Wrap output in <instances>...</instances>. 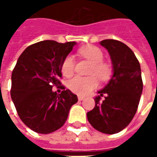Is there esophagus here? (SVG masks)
Wrapping results in <instances>:
<instances>
[{"mask_svg":"<svg viewBox=\"0 0 157 157\" xmlns=\"http://www.w3.org/2000/svg\"><path fill=\"white\" fill-rule=\"evenodd\" d=\"M78 100H79V101H82V100H84L85 97H83V96H78Z\"/></svg>","mask_w":157,"mask_h":157,"instance_id":"obj_1","label":"esophagus"}]
</instances>
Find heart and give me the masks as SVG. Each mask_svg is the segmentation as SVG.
<instances>
[{"instance_id": "1", "label": "heart", "mask_w": 157, "mask_h": 157, "mask_svg": "<svg viewBox=\"0 0 157 157\" xmlns=\"http://www.w3.org/2000/svg\"><path fill=\"white\" fill-rule=\"evenodd\" d=\"M79 54L86 58L92 63L88 77L75 76L68 82V87L74 94L78 95H86L97 87L99 80L106 81L112 76L113 68L111 63L104 61V53L102 50L95 45H86L79 50ZM75 70V60L72 56H67L61 64V71L63 76L70 77L73 74Z\"/></svg>"}]
</instances>
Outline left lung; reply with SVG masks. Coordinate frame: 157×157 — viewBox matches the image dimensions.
Listing matches in <instances>:
<instances>
[{
	"mask_svg": "<svg viewBox=\"0 0 157 157\" xmlns=\"http://www.w3.org/2000/svg\"><path fill=\"white\" fill-rule=\"evenodd\" d=\"M108 51L113 75L99 92L105 100L96 97L95 106L87 113L89 123L104 134H116L131 122L136 114L142 93L141 66L135 53L125 44L114 39L100 42Z\"/></svg>",
	"mask_w": 157,
	"mask_h": 157,
	"instance_id": "1",
	"label": "left lung"
}]
</instances>
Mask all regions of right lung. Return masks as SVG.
<instances>
[{
	"mask_svg": "<svg viewBox=\"0 0 157 157\" xmlns=\"http://www.w3.org/2000/svg\"><path fill=\"white\" fill-rule=\"evenodd\" d=\"M75 42L60 44L44 40L27 47L12 71L11 99L21 121L38 134H50L63 127L77 95L65 89L61 64ZM63 89L61 94L52 87Z\"/></svg>",
	"mask_w": 157,
	"mask_h": 157,
	"instance_id": "obj_1",
	"label": "right lung"
}]
</instances>
